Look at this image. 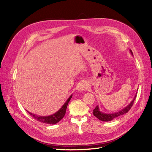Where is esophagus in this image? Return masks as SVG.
Listing matches in <instances>:
<instances>
[{
    "instance_id": "1",
    "label": "esophagus",
    "mask_w": 152,
    "mask_h": 152,
    "mask_svg": "<svg viewBox=\"0 0 152 152\" xmlns=\"http://www.w3.org/2000/svg\"><path fill=\"white\" fill-rule=\"evenodd\" d=\"M77 89L79 91H83L89 88V84L87 82H82L77 86Z\"/></svg>"
}]
</instances>
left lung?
<instances>
[{
  "label": "left lung",
  "mask_w": 152,
  "mask_h": 152,
  "mask_svg": "<svg viewBox=\"0 0 152 152\" xmlns=\"http://www.w3.org/2000/svg\"><path fill=\"white\" fill-rule=\"evenodd\" d=\"M130 52L132 54V55H133L132 50H130ZM136 94H137V93H136ZM136 94L135 95L134 99H132V101L131 102V103L129 104L126 108H124V109L121 110V111H119L118 112L113 113H104L100 112L99 109V107H98V106H96V108L93 110V115L96 118H98L99 120L102 121H103V122L111 121L113 120V118L118 117L119 116H121V115H122L125 114V113H127L129 111V110L131 108L132 106L133 105V104H134V100L136 98Z\"/></svg>",
  "instance_id": "8db88e82"
}]
</instances>
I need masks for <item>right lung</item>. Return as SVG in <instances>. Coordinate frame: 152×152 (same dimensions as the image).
<instances>
[{"mask_svg": "<svg viewBox=\"0 0 152 152\" xmlns=\"http://www.w3.org/2000/svg\"><path fill=\"white\" fill-rule=\"evenodd\" d=\"M72 97V95H71L70 96V98H69L66 100V103L62 106V107L60 109H59L56 113H55L53 115H49V116H39V115H35V114L31 113H30L28 111H27V112H28L35 119V120L38 121L40 122L49 124H56L58 122L60 121L61 119L64 117V116H65L68 104L69 102L70 101Z\"/></svg>", "mask_w": 152, "mask_h": 152, "instance_id": "obj_1", "label": "right lung"}]
</instances>
